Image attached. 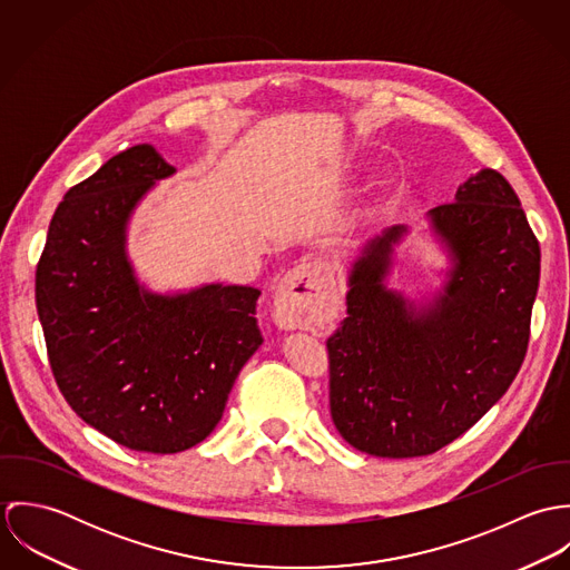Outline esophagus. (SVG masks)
I'll use <instances>...</instances> for the list:
<instances>
[{
	"mask_svg": "<svg viewBox=\"0 0 570 570\" xmlns=\"http://www.w3.org/2000/svg\"><path fill=\"white\" fill-rule=\"evenodd\" d=\"M331 285L333 281L325 263L314 258L303 261L281 278L272 309L274 323L285 331L309 325Z\"/></svg>",
	"mask_w": 570,
	"mask_h": 570,
	"instance_id": "1",
	"label": "esophagus"
}]
</instances>
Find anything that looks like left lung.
Here are the masks:
<instances>
[{
  "mask_svg": "<svg viewBox=\"0 0 570 570\" xmlns=\"http://www.w3.org/2000/svg\"><path fill=\"white\" fill-rule=\"evenodd\" d=\"M443 285L391 287L410 228L351 261L346 318L326 340L328 404L342 439L380 459L425 456L470 430L511 386L529 344L540 245L509 181L483 168L425 215Z\"/></svg>",
  "mask_w": 570,
  "mask_h": 570,
  "instance_id": "8db88e82",
  "label": "left lung"
}]
</instances>
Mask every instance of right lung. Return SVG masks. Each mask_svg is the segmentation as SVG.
I'll return each mask as SVG.
<instances>
[{
  "mask_svg": "<svg viewBox=\"0 0 570 570\" xmlns=\"http://www.w3.org/2000/svg\"><path fill=\"white\" fill-rule=\"evenodd\" d=\"M175 175L136 145L70 188L37 267V312L66 402L111 441L151 454L202 443L261 346L249 285L156 292L136 274L129 224Z\"/></svg>",
  "mask_w": 570,
  "mask_h": 570,
  "instance_id": "right-lung-1",
  "label": "right lung"
}]
</instances>
